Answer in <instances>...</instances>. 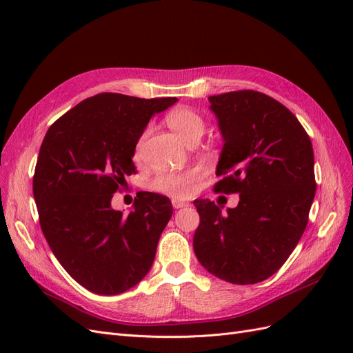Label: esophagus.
Returning <instances> with one entry per match:
<instances>
[{"mask_svg":"<svg viewBox=\"0 0 353 353\" xmlns=\"http://www.w3.org/2000/svg\"><path fill=\"white\" fill-rule=\"evenodd\" d=\"M172 206L174 209H181V208H187L188 203L181 201V200H172Z\"/></svg>","mask_w":353,"mask_h":353,"instance_id":"34e87169","label":"esophagus"}]
</instances>
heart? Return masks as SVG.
<instances>
[{
	"mask_svg": "<svg viewBox=\"0 0 353 353\" xmlns=\"http://www.w3.org/2000/svg\"><path fill=\"white\" fill-rule=\"evenodd\" d=\"M166 122L181 140L187 144L197 143L206 130L205 117L191 108H176L174 110H170L166 116ZM145 137L147 131L143 132L140 140L137 143V157L141 153V147ZM197 179L199 172L194 169L184 170V172H160L150 181V188L157 191V193L178 199H185L193 194Z\"/></svg>",
	"mask_w": 353,
	"mask_h": 353,
	"instance_id": "1",
	"label": "heart"
}]
</instances>
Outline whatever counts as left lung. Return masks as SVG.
Instances as JSON below:
<instances>
[{
    "label": "left lung",
    "mask_w": 353,
    "mask_h": 353,
    "mask_svg": "<svg viewBox=\"0 0 353 353\" xmlns=\"http://www.w3.org/2000/svg\"><path fill=\"white\" fill-rule=\"evenodd\" d=\"M223 138L215 193H239L222 215L208 199L194 200L199 262L218 279L254 284L270 279L292 254L315 197L311 138L280 101L253 90L210 95Z\"/></svg>",
    "instance_id": "8db88e82"
}]
</instances>
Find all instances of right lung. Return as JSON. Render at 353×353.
<instances>
[{
    "label": "right lung",
    "instance_id": "add662e5",
    "mask_svg": "<svg viewBox=\"0 0 353 353\" xmlns=\"http://www.w3.org/2000/svg\"><path fill=\"white\" fill-rule=\"evenodd\" d=\"M176 101L101 92L59 117L41 144L34 175L41 230L63 268L92 293H123L152 268L172 203L140 191L123 213L110 201L135 174V145L150 117Z\"/></svg>",
    "mask_w": 353,
    "mask_h": 353
}]
</instances>
